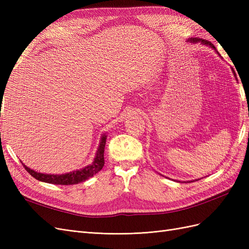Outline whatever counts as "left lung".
I'll return each mask as SVG.
<instances>
[{"label": "left lung", "mask_w": 249, "mask_h": 249, "mask_svg": "<svg viewBox=\"0 0 249 249\" xmlns=\"http://www.w3.org/2000/svg\"><path fill=\"white\" fill-rule=\"evenodd\" d=\"M188 41H190V42H192V43H197V42H199L200 44H203V46H207V47H210V48H212L218 55H219V53H218V51L216 50V48L214 47V44H212L211 43L210 41H208V40H205V39H200V38H196V37H194V38H189L188 39ZM220 56V55H219ZM232 73H233V76H235V78H236V72L235 71H232ZM237 79V78H236ZM197 180V179H196ZM190 182H194V180H190Z\"/></svg>", "instance_id": "1"}]
</instances>
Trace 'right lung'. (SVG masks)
Wrapping results in <instances>:
<instances>
[{"label":"right lung","mask_w":249,"mask_h":249,"mask_svg":"<svg viewBox=\"0 0 249 249\" xmlns=\"http://www.w3.org/2000/svg\"><path fill=\"white\" fill-rule=\"evenodd\" d=\"M106 139L107 135L103 134L100 141V145L97 147L96 154L92 163H90L87 166L83 167L81 169L73 170L63 175H49V173H41L34 171L33 169L29 168L28 166L24 165L25 169L36 179L40 180V182L54 184V185H76L82 182H85L88 178H92L94 175L99 172L105 164L104 160V152H105V145H106Z\"/></svg>","instance_id":"obj_1"}]
</instances>
